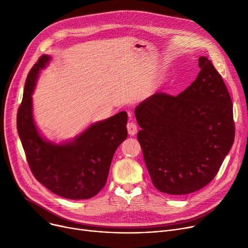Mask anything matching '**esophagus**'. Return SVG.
I'll return each mask as SVG.
<instances>
[{
	"label": "esophagus",
	"mask_w": 248,
	"mask_h": 248,
	"mask_svg": "<svg viewBox=\"0 0 248 248\" xmlns=\"http://www.w3.org/2000/svg\"><path fill=\"white\" fill-rule=\"evenodd\" d=\"M126 127H127L128 135L135 136V135L137 134V132H138V126H137V124H136L134 122L128 123V124H127V125H126Z\"/></svg>",
	"instance_id": "34e87169"
}]
</instances>
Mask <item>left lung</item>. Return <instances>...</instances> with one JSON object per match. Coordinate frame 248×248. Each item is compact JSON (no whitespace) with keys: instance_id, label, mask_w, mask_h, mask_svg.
Here are the masks:
<instances>
[{"instance_id":"left-lung-1","label":"left lung","mask_w":248,"mask_h":248,"mask_svg":"<svg viewBox=\"0 0 248 248\" xmlns=\"http://www.w3.org/2000/svg\"><path fill=\"white\" fill-rule=\"evenodd\" d=\"M183 93H158L136 108L138 140L154 186L186 195L209 184L234 140L232 101L222 77L205 56Z\"/></svg>"}]
</instances>
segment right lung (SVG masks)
I'll return each instance as SVG.
<instances>
[{
  "label": "right lung",
  "mask_w": 248,
  "mask_h": 248,
  "mask_svg": "<svg viewBox=\"0 0 248 248\" xmlns=\"http://www.w3.org/2000/svg\"><path fill=\"white\" fill-rule=\"evenodd\" d=\"M50 60L42 55L27 76L17 114L18 134L31 171L42 185L63 198L89 199L106 185L114 152L127 137V113L91 124L71 140L45 139L34 121L32 94Z\"/></svg>",
  "instance_id": "1"
}]
</instances>
